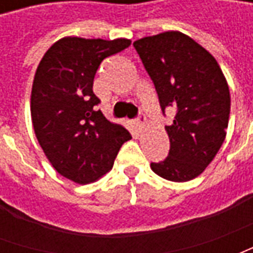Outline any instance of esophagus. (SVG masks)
I'll return each instance as SVG.
<instances>
[{
  "instance_id": "esophagus-1",
  "label": "esophagus",
  "mask_w": 253,
  "mask_h": 253,
  "mask_svg": "<svg viewBox=\"0 0 253 253\" xmlns=\"http://www.w3.org/2000/svg\"><path fill=\"white\" fill-rule=\"evenodd\" d=\"M134 127L138 132H141L145 128V116L139 115L137 121H134Z\"/></svg>"
}]
</instances>
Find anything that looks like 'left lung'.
I'll list each match as a JSON object with an SVG mask.
<instances>
[{"label": "left lung", "instance_id": "1", "mask_svg": "<svg viewBox=\"0 0 253 253\" xmlns=\"http://www.w3.org/2000/svg\"><path fill=\"white\" fill-rule=\"evenodd\" d=\"M134 47L156 86L163 112L168 107L176 110L173 123L165 126L169 154L150 168L167 180H192L211 163L226 137V78L215 58L179 31L138 39Z\"/></svg>", "mask_w": 253, "mask_h": 253}]
</instances>
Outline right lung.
I'll return each instance as SVG.
<instances>
[{"instance_id":"right-lung-1","label":"right lung","mask_w":253,"mask_h":253,"mask_svg":"<svg viewBox=\"0 0 253 253\" xmlns=\"http://www.w3.org/2000/svg\"><path fill=\"white\" fill-rule=\"evenodd\" d=\"M130 39L66 36L55 42L36 69L31 116L38 142L59 175L77 184L99 180L112 169L131 135L96 110L94 74L103 59L123 51Z\"/></svg>"}]
</instances>
